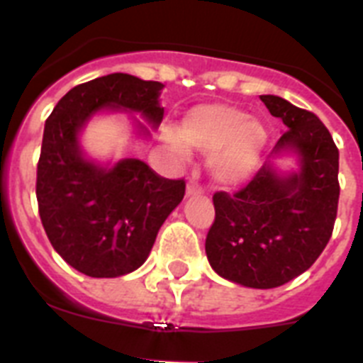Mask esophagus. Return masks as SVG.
<instances>
[{"instance_id": "1", "label": "esophagus", "mask_w": 363, "mask_h": 363, "mask_svg": "<svg viewBox=\"0 0 363 363\" xmlns=\"http://www.w3.org/2000/svg\"><path fill=\"white\" fill-rule=\"evenodd\" d=\"M196 194H203V189L200 187L194 182H189L187 184V196H196Z\"/></svg>"}]
</instances>
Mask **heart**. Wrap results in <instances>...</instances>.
Masks as SVG:
<instances>
[{
  "instance_id": "obj_1",
  "label": "heart",
  "mask_w": 363,
  "mask_h": 363,
  "mask_svg": "<svg viewBox=\"0 0 363 363\" xmlns=\"http://www.w3.org/2000/svg\"><path fill=\"white\" fill-rule=\"evenodd\" d=\"M179 134L189 145L211 152V174L225 187L245 184L255 174L267 143V129L258 118L221 104L200 105L187 112ZM167 140L182 156L187 154L176 134L169 133Z\"/></svg>"
}]
</instances>
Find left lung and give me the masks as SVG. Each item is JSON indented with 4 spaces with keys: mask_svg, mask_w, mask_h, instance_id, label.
<instances>
[{
    "mask_svg": "<svg viewBox=\"0 0 363 363\" xmlns=\"http://www.w3.org/2000/svg\"><path fill=\"white\" fill-rule=\"evenodd\" d=\"M287 127L272 154L293 150L300 172L281 178L264 163L240 191L214 192L205 252L234 284L272 289L300 277L331 238L338 211V149L316 114L280 96H259Z\"/></svg>",
    "mask_w": 363,
    "mask_h": 363,
    "instance_id": "left-lung-1",
    "label": "left lung"
}]
</instances>
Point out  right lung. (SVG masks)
<instances>
[{
	"instance_id": "1",
	"label": "right lung",
	"mask_w": 363,
	"mask_h": 363,
	"mask_svg": "<svg viewBox=\"0 0 363 363\" xmlns=\"http://www.w3.org/2000/svg\"><path fill=\"white\" fill-rule=\"evenodd\" d=\"M162 89L160 82L107 74L70 89L45 121L36 178L41 223L57 255L86 277L136 271L184 200V179L163 178L134 158L99 167L83 158L78 145L79 129L104 107L142 112L158 127Z\"/></svg>"
}]
</instances>
